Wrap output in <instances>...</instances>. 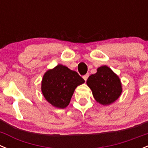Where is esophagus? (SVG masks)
I'll list each match as a JSON object with an SVG mask.
<instances>
[{"instance_id": "obj_1", "label": "esophagus", "mask_w": 148, "mask_h": 148, "mask_svg": "<svg viewBox=\"0 0 148 148\" xmlns=\"http://www.w3.org/2000/svg\"><path fill=\"white\" fill-rule=\"evenodd\" d=\"M88 76H89V73H87V74H86L85 75H83V79H84L85 80V81H86V80H87V79H88Z\"/></svg>"}]
</instances>
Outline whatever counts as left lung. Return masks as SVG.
Masks as SVG:
<instances>
[{"mask_svg": "<svg viewBox=\"0 0 148 148\" xmlns=\"http://www.w3.org/2000/svg\"><path fill=\"white\" fill-rule=\"evenodd\" d=\"M86 83L96 101L102 105L114 102L122 91L119 77L106 65L98 68L97 73L89 76Z\"/></svg>", "mask_w": 148, "mask_h": 148, "instance_id": "1", "label": "left lung"}]
</instances>
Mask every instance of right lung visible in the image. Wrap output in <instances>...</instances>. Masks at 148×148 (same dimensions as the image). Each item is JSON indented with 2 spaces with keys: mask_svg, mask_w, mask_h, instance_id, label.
Returning a JSON list of instances; mask_svg holds the SVG:
<instances>
[{
  "mask_svg": "<svg viewBox=\"0 0 148 148\" xmlns=\"http://www.w3.org/2000/svg\"><path fill=\"white\" fill-rule=\"evenodd\" d=\"M85 82L75 71L58 65L44 75L42 92L52 106L64 109L69 104L75 88Z\"/></svg>",
  "mask_w": 148,
  "mask_h": 148,
  "instance_id": "add662e5",
  "label": "right lung"
}]
</instances>
